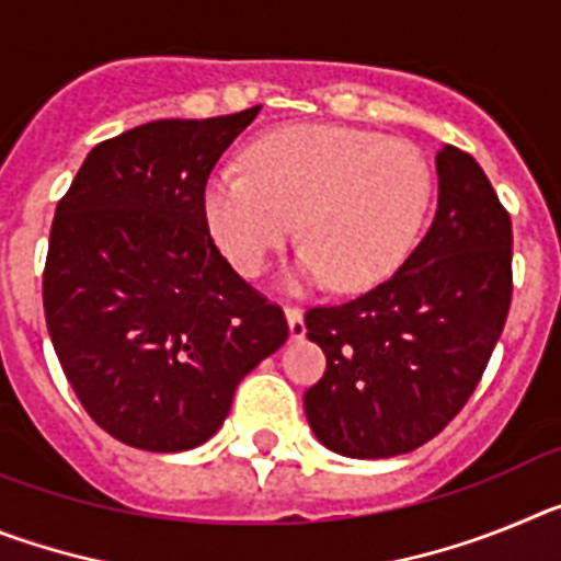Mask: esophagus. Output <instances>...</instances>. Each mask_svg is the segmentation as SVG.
<instances>
[{
	"mask_svg": "<svg viewBox=\"0 0 561 561\" xmlns=\"http://www.w3.org/2000/svg\"><path fill=\"white\" fill-rule=\"evenodd\" d=\"M286 323H289V336H291V340H304V336H306L304 311L297 309V306H286Z\"/></svg>",
	"mask_w": 561,
	"mask_h": 561,
	"instance_id": "1",
	"label": "esophagus"
}]
</instances>
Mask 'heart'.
<instances>
[{"mask_svg": "<svg viewBox=\"0 0 561 561\" xmlns=\"http://www.w3.org/2000/svg\"><path fill=\"white\" fill-rule=\"evenodd\" d=\"M247 168L213 171L202 213L241 275H261L295 236L289 286L331 280L362 291L413 250L433 199V171L408 140L351 126H286L247 148Z\"/></svg>", "mask_w": 561, "mask_h": 561, "instance_id": "heart-1", "label": "heart"}]
</instances>
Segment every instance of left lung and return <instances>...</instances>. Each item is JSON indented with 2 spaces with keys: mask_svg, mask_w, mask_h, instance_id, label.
Wrapping results in <instances>:
<instances>
[{
  "mask_svg": "<svg viewBox=\"0 0 561 561\" xmlns=\"http://www.w3.org/2000/svg\"><path fill=\"white\" fill-rule=\"evenodd\" d=\"M427 236L376 289L306 311L325 374L306 390L317 440L345 458H393L447 427L478 388L512 304V219L474 157L435 153Z\"/></svg>",
  "mask_w": 561,
  "mask_h": 561,
  "instance_id": "8db88e82",
  "label": "left lung"
}]
</instances>
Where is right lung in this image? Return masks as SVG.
<instances>
[{"label":"right lung","instance_id":"1","mask_svg":"<svg viewBox=\"0 0 561 561\" xmlns=\"http://www.w3.org/2000/svg\"><path fill=\"white\" fill-rule=\"evenodd\" d=\"M261 106L153 121L87 153L58 202L44 317L83 410L146 453L219 433L232 393L289 336L284 311L213 244L202 191Z\"/></svg>","mask_w":561,"mask_h":561}]
</instances>
